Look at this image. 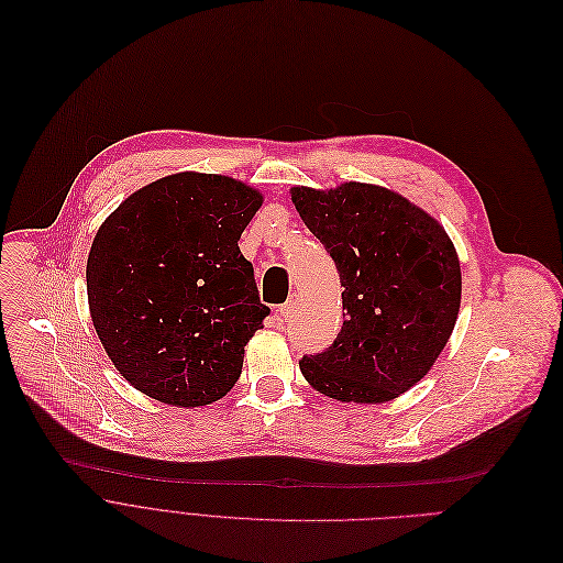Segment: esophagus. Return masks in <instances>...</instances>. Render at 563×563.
Returning a JSON list of instances; mask_svg holds the SVG:
<instances>
[{"label": "esophagus", "instance_id": "1", "mask_svg": "<svg viewBox=\"0 0 563 563\" xmlns=\"http://www.w3.org/2000/svg\"><path fill=\"white\" fill-rule=\"evenodd\" d=\"M296 309H298V300H288L286 305L279 307V318L284 320V323H288V320L292 318V313H296Z\"/></svg>", "mask_w": 563, "mask_h": 563}]
</instances>
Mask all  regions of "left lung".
<instances>
[{
	"label": "left lung",
	"mask_w": 563,
	"mask_h": 563,
	"mask_svg": "<svg viewBox=\"0 0 563 563\" xmlns=\"http://www.w3.org/2000/svg\"><path fill=\"white\" fill-rule=\"evenodd\" d=\"M343 286V325L325 353L300 360L307 383L341 404H385L417 385L456 325L461 261L435 218L394 190L341 183L290 187Z\"/></svg>",
	"instance_id": "left-lung-1"
}]
</instances>
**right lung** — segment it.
<instances>
[{
    "label": "right lung",
    "mask_w": 563,
    "mask_h": 563,
    "mask_svg": "<svg viewBox=\"0 0 563 563\" xmlns=\"http://www.w3.org/2000/svg\"><path fill=\"white\" fill-rule=\"evenodd\" d=\"M263 195L231 176L180 172L107 218L87 258L98 339L121 376L176 408L210 406L238 383L263 318L238 240Z\"/></svg>",
    "instance_id": "right-lung-1"
}]
</instances>
